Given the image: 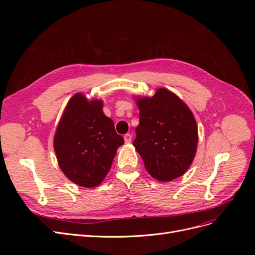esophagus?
Returning <instances> with one entry per match:
<instances>
[{
  "label": "esophagus",
  "mask_w": 255,
  "mask_h": 255,
  "mask_svg": "<svg viewBox=\"0 0 255 255\" xmlns=\"http://www.w3.org/2000/svg\"><path fill=\"white\" fill-rule=\"evenodd\" d=\"M125 141L127 143H129L130 141H132V135H130V134H126L125 135Z\"/></svg>",
  "instance_id": "1"
}]
</instances>
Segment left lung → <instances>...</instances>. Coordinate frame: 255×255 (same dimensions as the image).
Returning <instances> with one entry per match:
<instances>
[{
  "label": "left lung",
  "mask_w": 255,
  "mask_h": 255,
  "mask_svg": "<svg viewBox=\"0 0 255 255\" xmlns=\"http://www.w3.org/2000/svg\"><path fill=\"white\" fill-rule=\"evenodd\" d=\"M139 125L133 142L149 174L170 182L188 170L198 145V126L189 107L173 92L158 88L152 97H135Z\"/></svg>",
  "instance_id": "obj_1"
}]
</instances>
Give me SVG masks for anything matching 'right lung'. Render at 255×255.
<instances>
[{
	"label": "right lung",
	"mask_w": 255,
	"mask_h": 255,
	"mask_svg": "<svg viewBox=\"0 0 255 255\" xmlns=\"http://www.w3.org/2000/svg\"><path fill=\"white\" fill-rule=\"evenodd\" d=\"M123 142L114 121L103 113L102 100H88L78 92L65 107L53 144L59 168L68 179L92 188L105 179Z\"/></svg>",
	"instance_id": "obj_1"
}]
</instances>
